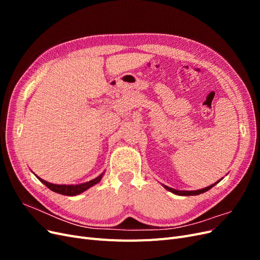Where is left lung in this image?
I'll return each mask as SVG.
<instances>
[{
	"instance_id": "left-lung-1",
	"label": "left lung",
	"mask_w": 260,
	"mask_h": 260,
	"mask_svg": "<svg viewBox=\"0 0 260 260\" xmlns=\"http://www.w3.org/2000/svg\"><path fill=\"white\" fill-rule=\"evenodd\" d=\"M220 180H221V179H220ZM220 180H219V181H220ZM219 181H218V182H219ZM218 182H216V183H214V184H211V185H209V186H207V187L201 188V190H196V191H178V190H175V188L168 187V186H166V185H164V186L166 187L168 191H170V192H172V193H175V194H177V195L191 196V195H199V194H202V193H204V192H207L208 190H210V188H211L212 186H215Z\"/></svg>"
}]
</instances>
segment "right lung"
Listing matches in <instances>:
<instances>
[{"label": "right lung", "mask_w": 260, "mask_h": 260, "mask_svg": "<svg viewBox=\"0 0 260 260\" xmlns=\"http://www.w3.org/2000/svg\"><path fill=\"white\" fill-rule=\"evenodd\" d=\"M104 174V172H103ZM103 174L100 175L98 178L93 179L91 181H89V182H85V183H82V184H76V185H66V184H53V183H50L48 182V181H45L41 178H39L37 176V178L41 181V182L43 184H45L46 186H48L50 190L56 192V193H59V194H62V195H67V196H75V195H78L80 194L82 192H84L85 190H88L89 187L93 186L94 184L99 183L102 177H103Z\"/></svg>", "instance_id": "obj_1"}]
</instances>
